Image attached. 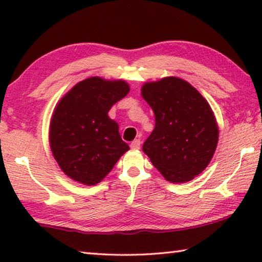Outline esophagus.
Listing matches in <instances>:
<instances>
[{
	"label": "esophagus",
	"instance_id": "esophagus-1",
	"mask_svg": "<svg viewBox=\"0 0 262 262\" xmlns=\"http://www.w3.org/2000/svg\"><path fill=\"white\" fill-rule=\"evenodd\" d=\"M140 147H141V141L140 140H134L130 143V148L133 150H139Z\"/></svg>",
	"mask_w": 262,
	"mask_h": 262
}]
</instances>
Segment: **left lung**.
I'll use <instances>...</instances> for the list:
<instances>
[{
	"label": "left lung",
	"mask_w": 262,
	"mask_h": 262,
	"mask_svg": "<svg viewBox=\"0 0 262 262\" xmlns=\"http://www.w3.org/2000/svg\"><path fill=\"white\" fill-rule=\"evenodd\" d=\"M141 96L155 114V128L142 150L170 183L193 180L210 163L219 125L208 101L179 77L147 82Z\"/></svg>",
	"instance_id": "8db88e82"
}]
</instances>
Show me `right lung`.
Here are the masks:
<instances>
[{
    "label": "right lung",
    "instance_id": "1",
    "mask_svg": "<svg viewBox=\"0 0 262 262\" xmlns=\"http://www.w3.org/2000/svg\"><path fill=\"white\" fill-rule=\"evenodd\" d=\"M123 79L92 76L78 82L56 104L50 123V147L63 173L86 186L100 183L123 154L111 107L128 95Z\"/></svg>",
    "mask_w": 262,
    "mask_h": 262
}]
</instances>
